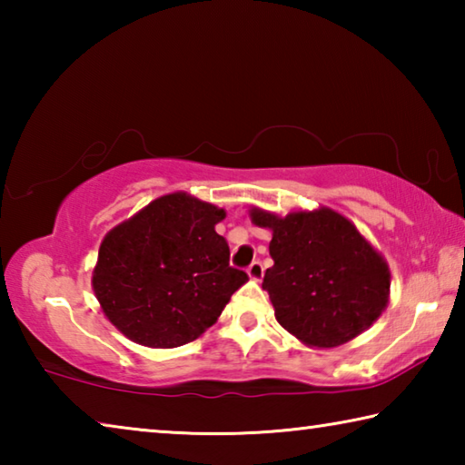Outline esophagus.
<instances>
[{"mask_svg": "<svg viewBox=\"0 0 465 465\" xmlns=\"http://www.w3.org/2000/svg\"><path fill=\"white\" fill-rule=\"evenodd\" d=\"M248 274H250V279H254V281L262 279V274H264L262 262H261V261H254V262H252V264L248 266Z\"/></svg>", "mask_w": 465, "mask_h": 465, "instance_id": "34e87169", "label": "esophagus"}]
</instances>
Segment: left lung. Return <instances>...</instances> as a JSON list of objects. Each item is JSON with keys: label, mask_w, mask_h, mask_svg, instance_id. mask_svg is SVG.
Masks as SVG:
<instances>
[{"label": "left lung", "mask_w": 465, "mask_h": 465, "mask_svg": "<svg viewBox=\"0 0 465 465\" xmlns=\"http://www.w3.org/2000/svg\"><path fill=\"white\" fill-rule=\"evenodd\" d=\"M252 222L272 230L262 289L279 324L299 341L332 349L352 341L381 316L390 269L349 219L332 209L277 217L252 209Z\"/></svg>", "instance_id": "1"}]
</instances>
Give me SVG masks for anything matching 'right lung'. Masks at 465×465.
Wrapping results in <instances>:
<instances>
[{
  "label": "right lung",
  "instance_id": "right-lung-1",
  "mask_svg": "<svg viewBox=\"0 0 465 465\" xmlns=\"http://www.w3.org/2000/svg\"><path fill=\"white\" fill-rule=\"evenodd\" d=\"M223 209L186 193L149 203L100 243L92 285L106 318L152 349L193 342L213 326L248 274L215 232Z\"/></svg>",
  "mask_w": 465,
  "mask_h": 465
}]
</instances>
